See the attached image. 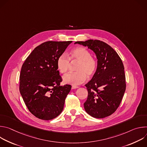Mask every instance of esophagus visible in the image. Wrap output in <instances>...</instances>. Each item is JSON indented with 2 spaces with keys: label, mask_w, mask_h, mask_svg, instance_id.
Returning a JSON list of instances; mask_svg holds the SVG:
<instances>
[{
  "label": "esophagus",
  "mask_w": 147,
  "mask_h": 147,
  "mask_svg": "<svg viewBox=\"0 0 147 147\" xmlns=\"http://www.w3.org/2000/svg\"><path fill=\"white\" fill-rule=\"evenodd\" d=\"M79 87L78 86H72L71 87V89L74 90V89H76V88H78Z\"/></svg>",
  "instance_id": "obj_1"
}]
</instances>
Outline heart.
<instances>
[{
    "label": "heart",
    "mask_w": 147,
    "mask_h": 147,
    "mask_svg": "<svg viewBox=\"0 0 147 147\" xmlns=\"http://www.w3.org/2000/svg\"><path fill=\"white\" fill-rule=\"evenodd\" d=\"M72 61H78L76 67L77 72L69 73L63 77V80L66 84L73 86L79 85L84 82L88 77H92L96 73L98 67L96 60L91 57L88 50L83 47H77L73 49L69 56ZM57 67L59 71L64 74L67 72L70 67V60L64 53L60 55L57 60Z\"/></svg>",
    "instance_id": "1"
}]
</instances>
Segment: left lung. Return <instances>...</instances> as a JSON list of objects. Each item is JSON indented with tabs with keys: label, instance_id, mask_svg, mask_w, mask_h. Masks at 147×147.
Wrapping results in <instances>:
<instances>
[{
	"label": "left lung",
	"instance_id": "1",
	"mask_svg": "<svg viewBox=\"0 0 147 147\" xmlns=\"http://www.w3.org/2000/svg\"><path fill=\"white\" fill-rule=\"evenodd\" d=\"M75 44L88 47L98 60L96 71L85 85L88 98L84 103V109L95 118L109 116L119 107L125 90L123 62L117 52L104 42L89 39Z\"/></svg>",
	"mask_w": 147,
	"mask_h": 147
}]
</instances>
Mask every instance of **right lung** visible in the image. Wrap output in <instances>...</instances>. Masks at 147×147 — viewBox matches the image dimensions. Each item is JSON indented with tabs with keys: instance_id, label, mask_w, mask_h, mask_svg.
Returning a JSON list of instances; mask_svg holds the SVG:
<instances>
[{
	"instance_id": "add662e5",
	"label": "right lung",
	"mask_w": 147,
	"mask_h": 147,
	"mask_svg": "<svg viewBox=\"0 0 147 147\" xmlns=\"http://www.w3.org/2000/svg\"><path fill=\"white\" fill-rule=\"evenodd\" d=\"M72 41H48L36 47L25 60L20 76V92L30 112L44 120L63 111L71 86H60L57 60Z\"/></svg>"
}]
</instances>
